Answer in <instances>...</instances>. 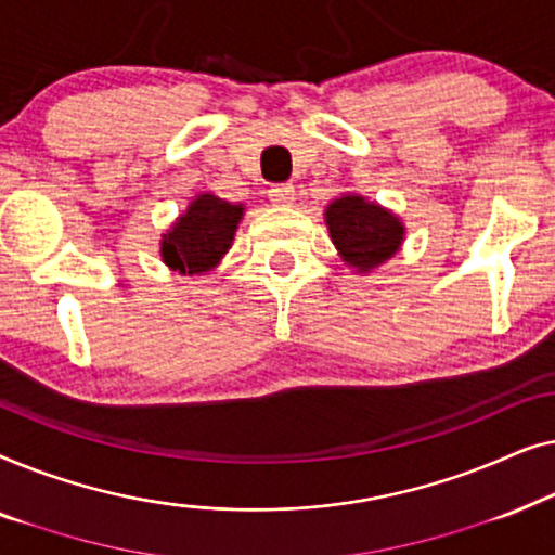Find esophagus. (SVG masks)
I'll list each match as a JSON object with an SVG mask.
<instances>
[{"label":"esophagus","instance_id":"1","mask_svg":"<svg viewBox=\"0 0 555 555\" xmlns=\"http://www.w3.org/2000/svg\"><path fill=\"white\" fill-rule=\"evenodd\" d=\"M268 196H270L272 204H278V207H287V204L295 202V186L293 184H278V186L270 189Z\"/></svg>","mask_w":555,"mask_h":555}]
</instances>
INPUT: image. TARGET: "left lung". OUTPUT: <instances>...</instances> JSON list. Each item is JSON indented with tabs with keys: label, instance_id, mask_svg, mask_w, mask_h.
I'll return each instance as SVG.
<instances>
[{
	"label": "left lung",
	"instance_id": "left-lung-1",
	"mask_svg": "<svg viewBox=\"0 0 555 555\" xmlns=\"http://www.w3.org/2000/svg\"><path fill=\"white\" fill-rule=\"evenodd\" d=\"M340 260L361 275L389 262L404 245L406 227L399 215L361 194H340L323 211Z\"/></svg>",
	"mask_w": 555,
	"mask_h": 555
}]
</instances>
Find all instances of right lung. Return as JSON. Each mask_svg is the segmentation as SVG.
Returning <instances> with one entry per match:
<instances>
[{
    "instance_id": "right-lung-1",
    "label": "right lung",
    "mask_w": 555,
    "mask_h": 555,
    "mask_svg": "<svg viewBox=\"0 0 555 555\" xmlns=\"http://www.w3.org/2000/svg\"><path fill=\"white\" fill-rule=\"evenodd\" d=\"M245 217V204H232L211 192L192 196L189 207L162 234V260L179 275H209L230 253Z\"/></svg>"
}]
</instances>
